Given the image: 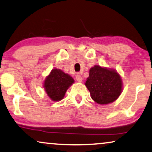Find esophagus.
<instances>
[{
    "instance_id": "obj_1",
    "label": "esophagus",
    "mask_w": 152,
    "mask_h": 152,
    "mask_svg": "<svg viewBox=\"0 0 152 152\" xmlns=\"http://www.w3.org/2000/svg\"><path fill=\"white\" fill-rule=\"evenodd\" d=\"M75 78H76V80L78 82H82V77L81 76L80 74L77 75Z\"/></svg>"
}]
</instances>
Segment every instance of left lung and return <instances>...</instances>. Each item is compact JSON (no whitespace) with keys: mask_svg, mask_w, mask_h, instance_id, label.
Masks as SVG:
<instances>
[{"mask_svg":"<svg viewBox=\"0 0 152 152\" xmlns=\"http://www.w3.org/2000/svg\"><path fill=\"white\" fill-rule=\"evenodd\" d=\"M85 85L91 98L99 104H107L118 99L122 92V80L113 70L95 66L89 71Z\"/></svg>","mask_w":152,"mask_h":152,"instance_id":"obj_1","label":"left lung"}]
</instances>
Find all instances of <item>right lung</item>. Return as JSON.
Masks as SVG:
<instances>
[{"label":"right lung","instance_id":"obj_1","mask_svg":"<svg viewBox=\"0 0 152 152\" xmlns=\"http://www.w3.org/2000/svg\"><path fill=\"white\" fill-rule=\"evenodd\" d=\"M72 83L74 80L72 77L55 68L45 78L43 87L52 100L59 101L63 99L68 87Z\"/></svg>","mask_w":152,"mask_h":152}]
</instances>
